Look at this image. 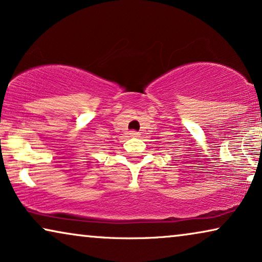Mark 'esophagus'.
Wrapping results in <instances>:
<instances>
[{
  "mask_svg": "<svg viewBox=\"0 0 262 262\" xmlns=\"http://www.w3.org/2000/svg\"><path fill=\"white\" fill-rule=\"evenodd\" d=\"M130 135L132 136V137H139V134L137 131H131Z\"/></svg>",
  "mask_w": 262,
  "mask_h": 262,
  "instance_id": "obj_1",
  "label": "esophagus"
}]
</instances>
